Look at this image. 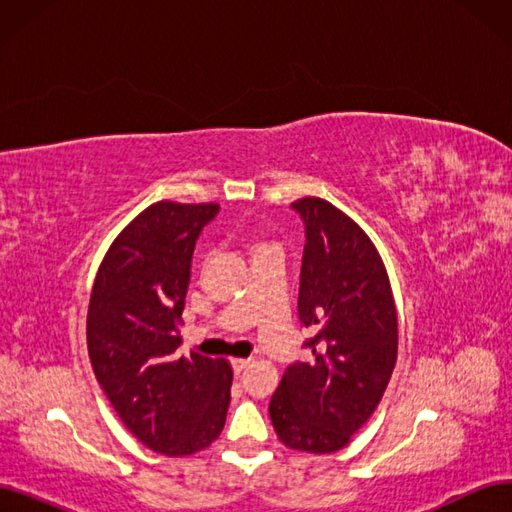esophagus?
I'll list each match as a JSON object with an SVG mask.
<instances>
[{
	"label": "esophagus",
	"instance_id": "esophagus-1",
	"mask_svg": "<svg viewBox=\"0 0 512 512\" xmlns=\"http://www.w3.org/2000/svg\"><path fill=\"white\" fill-rule=\"evenodd\" d=\"M252 359H232V369H235V374H241L247 367H250Z\"/></svg>",
	"mask_w": 512,
	"mask_h": 512
}]
</instances>
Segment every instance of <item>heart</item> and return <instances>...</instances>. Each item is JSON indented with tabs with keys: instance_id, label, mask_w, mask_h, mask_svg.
<instances>
[{
	"instance_id": "b5f03b06",
	"label": "heart",
	"mask_w": 512,
	"mask_h": 512,
	"mask_svg": "<svg viewBox=\"0 0 512 512\" xmlns=\"http://www.w3.org/2000/svg\"><path fill=\"white\" fill-rule=\"evenodd\" d=\"M271 247H277L273 241H269V239H265L262 235H256L254 239H252V256L254 254H258V252H265V250H271Z\"/></svg>"
}]
</instances>
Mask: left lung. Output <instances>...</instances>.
<instances>
[{"label": "left lung", "instance_id": "obj_1", "mask_svg": "<svg viewBox=\"0 0 512 512\" xmlns=\"http://www.w3.org/2000/svg\"><path fill=\"white\" fill-rule=\"evenodd\" d=\"M292 207L307 235L299 318L314 356L284 371L269 414L284 446L327 455L380 404L397 363V309L378 247L350 215L316 196Z\"/></svg>", "mask_w": 512, "mask_h": 512}]
</instances>
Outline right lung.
<instances>
[{
  "instance_id": "right-lung-1",
  "label": "right lung",
  "mask_w": 512,
  "mask_h": 512,
  "mask_svg": "<svg viewBox=\"0 0 512 512\" xmlns=\"http://www.w3.org/2000/svg\"><path fill=\"white\" fill-rule=\"evenodd\" d=\"M218 209L149 205L108 247L89 297L87 350L102 391L134 438L166 457L205 451L230 404L226 359L175 354L194 243Z\"/></svg>"
}]
</instances>
